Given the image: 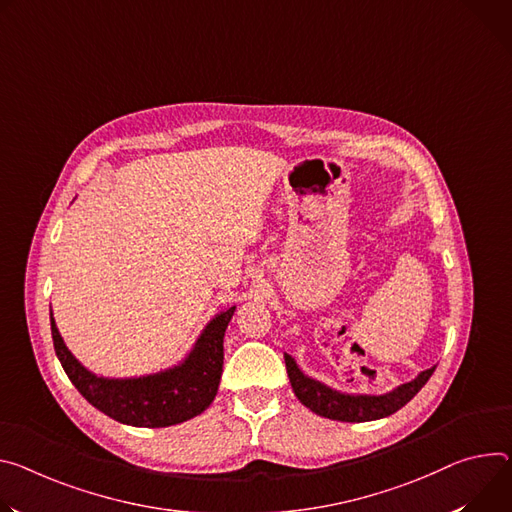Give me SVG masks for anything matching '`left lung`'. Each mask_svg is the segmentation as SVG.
Instances as JSON below:
<instances>
[{
    "label": "left lung",
    "mask_w": 512,
    "mask_h": 512,
    "mask_svg": "<svg viewBox=\"0 0 512 512\" xmlns=\"http://www.w3.org/2000/svg\"><path fill=\"white\" fill-rule=\"evenodd\" d=\"M284 357H286L288 378L298 400L312 412L324 418H331V421H343V423L378 421V418L394 414L418 394V390L429 382V378L435 371V367L425 369L412 382L402 384L396 390L382 396H369V394L353 396V394H341L337 390H331L324 384L304 376L290 355H284Z\"/></svg>",
    "instance_id": "1"
}]
</instances>
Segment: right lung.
<instances>
[{
  "label": "right lung",
  "instance_id": "1",
  "mask_svg": "<svg viewBox=\"0 0 512 512\" xmlns=\"http://www.w3.org/2000/svg\"><path fill=\"white\" fill-rule=\"evenodd\" d=\"M235 306L210 320L192 353L183 363L153 376L110 380L87 371L65 347L51 314V333L57 357L79 394L114 421L130 427H171L204 412L220 384L224 331Z\"/></svg>",
  "mask_w": 512,
  "mask_h": 512
}]
</instances>
